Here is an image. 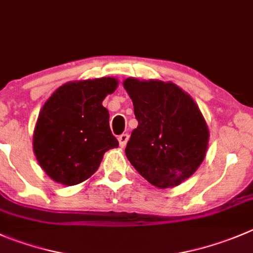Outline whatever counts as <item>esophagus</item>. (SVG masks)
I'll use <instances>...</instances> for the list:
<instances>
[{
    "mask_svg": "<svg viewBox=\"0 0 253 253\" xmlns=\"http://www.w3.org/2000/svg\"><path fill=\"white\" fill-rule=\"evenodd\" d=\"M128 138H129V136L127 133H122V134H120L119 136V143H120V147H122V148H124V147H126V144H127V141H128Z\"/></svg>",
    "mask_w": 253,
    "mask_h": 253,
    "instance_id": "34e87169",
    "label": "esophagus"
}]
</instances>
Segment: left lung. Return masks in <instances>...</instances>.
<instances>
[{
	"instance_id": "obj_1",
	"label": "left lung",
	"mask_w": 253,
	"mask_h": 253,
	"mask_svg": "<svg viewBox=\"0 0 253 253\" xmlns=\"http://www.w3.org/2000/svg\"><path fill=\"white\" fill-rule=\"evenodd\" d=\"M138 126L125 152L136 170L157 188H171L204 161L205 120L193 99L171 83L125 80Z\"/></svg>"
}]
</instances>
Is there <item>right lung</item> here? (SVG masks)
Returning <instances> with one entry per match:
<instances>
[{
    "instance_id": "add662e5",
    "label": "right lung",
    "mask_w": 253,
    "mask_h": 253,
    "mask_svg": "<svg viewBox=\"0 0 253 253\" xmlns=\"http://www.w3.org/2000/svg\"><path fill=\"white\" fill-rule=\"evenodd\" d=\"M116 87L114 78L68 83L46 100L34 128L33 148L53 180L65 185L86 180L105 152L119 146L102 106Z\"/></svg>"
}]
</instances>
